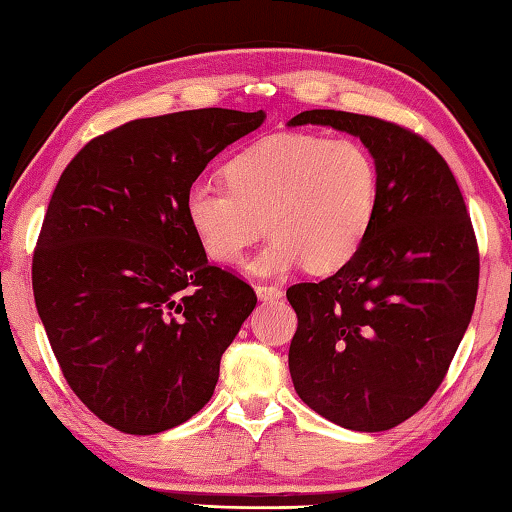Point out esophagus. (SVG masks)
Wrapping results in <instances>:
<instances>
[{
    "label": "esophagus",
    "instance_id": "obj_1",
    "mask_svg": "<svg viewBox=\"0 0 512 512\" xmlns=\"http://www.w3.org/2000/svg\"><path fill=\"white\" fill-rule=\"evenodd\" d=\"M255 293L259 300H280L282 298V291L273 287V284H257Z\"/></svg>",
    "mask_w": 512,
    "mask_h": 512
}]
</instances>
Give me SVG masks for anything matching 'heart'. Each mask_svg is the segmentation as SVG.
I'll list each match as a JSON object with an SVG mask.
<instances>
[{
  "label": "heart",
  "mask_w": 512,
  "mask_h": 512,
  "mask_svg": "<svg viewBox=\"0 0 512 512\" xmlns=\"http://www.w3.org/2000/svg\"><path fill=\"white\" fill-rule=\"evenodd\" d=\"M223 185L187 189L185 221L203 255L235 266L262 237L271 241L253 271L282 277L300 266L325 275L348 266L370 237L379 205V167L357 140L275 133L223 164Z\"/></svg>",
  "instance_id": "1"
}]
</instances>
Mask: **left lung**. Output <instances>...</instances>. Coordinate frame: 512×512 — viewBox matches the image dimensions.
Returning a JSON list of instances; mask_svg holds the SVG:
<instances>
[{
  "instance_id": "8db88e82",
  "label": "left lung",
  "mask_w": 512,
  "mask_h": 512,
  "mask_svg": "<svg viewBox=\"0 0 512 512\" xmlns=\"http://www.w3.org/2000/svg\"><path fill=\"white\" fill-rule=\"evenodd\" d=\"M291 126L357 135L379 167L375 225L359 255L287 291L298 329L289 370L300 400L352 431H386L438 391L470 325L479 244L452 169L422 135L343 110Z\"/></svg>"
}]
</instances>
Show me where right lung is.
I'll list each match as a JSON object with an SVG mask.
<instances>
[{"label":"right lung","mask_w":512,"mask_h":512,"mask_svg":"<svg viewBox=\"0 0 512 512\" xmlns=\"http://www.w3.org/2000/svg\"><path fill=\"white\" fill-rule=\"evenodd\" d=\"M262 121L228 108L133 119L85 144L51 194L33 298L69 388L112 429L151 436L210 402L257 296L207 262L183 201Z\"/></svg>","instance_id":"right-lung-1"}]
</instances>
